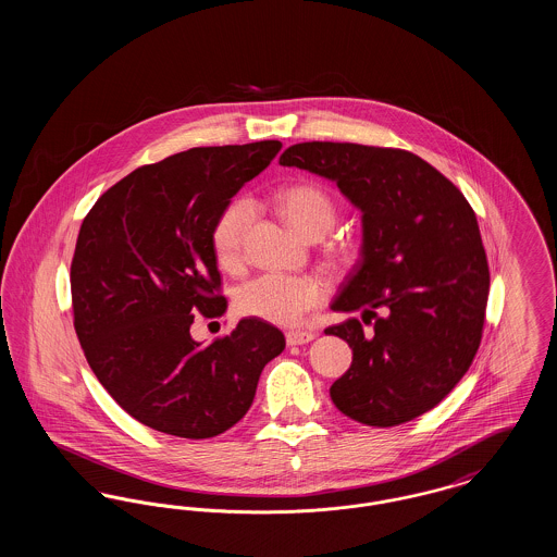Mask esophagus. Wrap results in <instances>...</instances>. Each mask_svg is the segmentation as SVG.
Listing matches in <instances>:
<instances>
[{"label": "esophagus", "mask_w": 557, "mask_h": 557, "mask_svg": "<svg viewBox=\"0 0 557 557\" xmlns=\"http://www.w3.org/2000/svg\"><path fill=\"white\" fill-rule=\"evenodd\" d=\"M313 338H315V334L313 332H305V330H290V332H286V343L290 346L307 345Z\"/></svg>", "instance_id": "1"}]
</instances>
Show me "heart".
Instances as JSON below:
<instances>
[{
	"label": "heart",
	"instance_id": "b5f03b06",
	"mask_svg": "<svg viewBox=\"0 0 557 557\" xmlns=\"http://www.w3.org/2000/svg\"><path fill=\"white\" fill-rule=\"evenodd\" d=\"M273 207L296 234L309 242L321 239L336 223V205L323 187L313 184L288 186L273 194ZM255 223V207L238 198L230 202L212 225L211 244L216 263L234 271L244 257V244ZM334 257L348 255V246L334 244ZM325 282L318 275L265 273L246 282L236 294L242 315L277 325H296L302 315L325 300Z\"/></svg>",
	"mask_w": 557,
	"mask_h": 557
}]
</instances>
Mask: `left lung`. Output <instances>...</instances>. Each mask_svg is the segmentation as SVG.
<instances>
[{
	"mask_svg": "<svg viewBox=\"0 0 557 557\" xmlns=\"http://www.w3.org/2000/svg\"><path fill=\"white\" fill-rule=\"evenodd\" d=\"M334 182L361 211V261L332 302L361 311L325 330L352 348L330 397L355 422L405 424L449 395L472 366L488 300L476 214L425 160L395 148L305 141L282 157Z\"/></svg>",
	"mask_w": 557,
	"mask_h": 557,
	"instance_id": "left-lung-1",
	"label": "left lung"
}]
</instances>
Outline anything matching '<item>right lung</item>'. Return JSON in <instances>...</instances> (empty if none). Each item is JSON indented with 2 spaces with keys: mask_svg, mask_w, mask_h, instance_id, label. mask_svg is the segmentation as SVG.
<instances>
[{
  "mask_svg": "<svg viewBox=\"0 0 557 557\" xmlns=\"http://www.w3.org/2000/svg\"><path fill=\"white\" fill-rule=\"evenodd\" d=\"M280 150L277 139L191 148L135 169L83 219L71 265L75 330L108 395L148 428L194 441L230 430L286 346L257 318L207 346L189 334L196 313L227 309L212 225Z\"/></svg>",
  "mask_w": 557,
  "mask_h": 557,
  "instance_id": "obj_1",
  "label": "right lung"
}]
</instances>
